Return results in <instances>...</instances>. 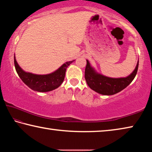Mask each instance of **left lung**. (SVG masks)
<instances>
[{"label": "left lung", "mask_w": 152, "mask_h": 152, "mask_svg": "<svg viewBox=\"0 0 152 152\" xmlns=\"http://www.w3.org/2000/svg\"><path fill=\"white\" fill-rule=\"evenodd\" d=\"M139 61L133 72L125 78H110L98 73L86 60L85 80L88 86L94 91L103 95H113L125 88L136 76L138 70Z\"/></svg>", "instance_id": "obj_1"}]
</instances>
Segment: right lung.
I'll list each match as a JSON object with an SVG mask.
<instances>
[{
	"label": "right lung",
	"mask_w": 152,
	"mask_h": 152,
	"mask_svg": "<svg viewBox=\"0 0 152 152\" xmlns=\"http://www.w3.org/2000/svg\"><path fill=\"white\" fill-rule=\"evenodd\" d=\"M74 61V60L67 61L64 63L58 70L52 73L39 75V74H35L25 72L18 64L15 59V56H14L15 67L20 78L33 91L40 92L51 91L58 88L62 84L65 78L67 68Z\"/></svg>",
	"instance_id": "1"
}]
</instances>
